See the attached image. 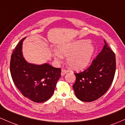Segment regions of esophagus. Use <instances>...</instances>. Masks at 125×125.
Here are the masks:
<instances>
[{
  "mask_svg": "<svg viewBox=\"0 0 125 125\" xmlns=\"http://www.w3.org/2000/svg\"><path fill=\"white\" fill-rule=\"evenodd\" d=\"M67 73H68V71H67V70H64V69H62V70H61V75H62V76H64V75H65V74H66Z\"/></svg>",
  "mask_w": 125,
  "mask_h": 125,
  "instance_id": "esophagus-1",
  "label": "esophagus"
}]
</instances>
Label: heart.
I'll list each match as a JSON object with an SVG mask.
<instances>
[{
	"mask_svg": "<svg viewBox=\"0 0 125 125\" xmlns=\"http://www.w3.org/2000/svg\"><path fill=\"white\" fill-rule=\"evenodd\" d=\"M95 48L88 40H79L60 45L53 52V57L60 61L67 56V63L74 70H82L89 65Z\"/></svg>",
	"mask_w": 125,
	"mask_h": 125,
	"instance_id": "b5f03b06",
	"label": "heart"
}]
</instances>
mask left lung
<instances>
[{"instance_id": "8db88e82", "label": "left lung", "mask_w": 125, "mask_h": 125, "mask_svg": "<svg viewBox=\"0 0 125 125\" xmlns=\"http://www.w3.org/2000/svg\"><path fill=\"white\" fill-rule=\"evenodd\" d=\"M103 50L87 69L74 73L76 80L73 87L79 100L91 102L106 93L113 82L116 71L115 54L106 41Z\"/></svg>"}]
</instances>
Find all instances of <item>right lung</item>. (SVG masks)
Returning <instances> with one entry per match:
<instances>
[{
    "label": "right lung",
    "instance_id": "add662e5",
    "mask_svg": "<svg viewBox=\"0 0 125 125\" xmlns=\"http://www.w3.org/2000/svg\"><path fill=\"white\" fill-rule=\"evenodd\" d=\"M25 39L20 41L11 55V76L16 87L25 97L36 103L46 102L55 90L57 81L61 77V68L47 63L35 65L28 62L22 51Z\"/></svg>",
    "mask_w": 125,
    "mask_h": 125
}]
</instances>
